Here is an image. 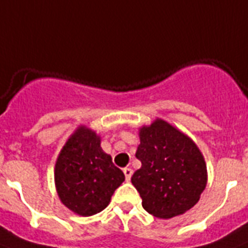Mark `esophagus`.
Segmentation results:
<instances>
[{
    "instance_id": "34e87169",
    "label": "esophagus",
    "mask_w": 248,
    "mask_h": 248,
    "mask_svg": "<svg viewBox=\"0 0 248 248\" xmlns=\"http://www.w3.org/2000/svg\"><path fill=\"white\" fill-rule=\"evenodd\" d=\"M124 177H126V180L130 181V179H131L132 176V170L130 169V167H126V169H124Z\"/></svg>"
}]
</instances>
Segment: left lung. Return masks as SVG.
Returning <instances> with one entry per match:
<instances>
[{
	"label": "left lung",
	"mask_w": 248,
	"mask_h": 248,
	"mask_svg": "<svg viewBox=\"0 0 248 248\" xmlns=\"http://www.w3.org/2000/svg\"><path fill=\"white\" fill-rule=\"evenodd\" d=\"M139 138L136 158L141 167L131 183L144 210L159 219L190 210L207 184L206 162L196 143L161 118L140 127Z\"/></svg>",
	"instance_id": "left-lung-1"
}]
</instances>
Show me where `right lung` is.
I'll use <instances>...</instances> for the list:
<instances>
[{"mask_svg":"<svg viewBox=\"0 0 248 248\" xmlns=\"http://www.w3.org/2000/svg\"><path fill=\"white\" fill-rule=\"evenodd\" d=\"M55 186L62 203L77 215L103 211L124 175L103 152L100 136L79 126L60 151L55 165Z\"/></svg>","mask_w":248,"mask_h":248,"instance_id":"1","label":"right lung"}]
</instances>
